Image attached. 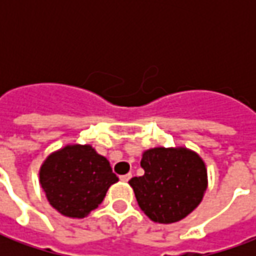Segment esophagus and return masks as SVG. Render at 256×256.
Returning a JSON list of instances; mask_svg holds the SVG:
<instances>
[{
  "label": "esophagus",
  "mask_w": 256,
  "mask_h": 256,
  "mask_svg": "<svg viewBox=\"0 0 256 256\" xmlns=\"http://www.w3.org/2000/svg\"><path fill=\"white\" fill-rule=\"evenodd\" d=\"M130 178H132V174H124V176H120V181L122 182H128Z\"/></svg>",
  "instance_id": "esophagus-1"
}]
</instances>
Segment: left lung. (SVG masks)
Returning a JSON list of instances; mask_svg holds the SVG:
<instances>
[{
    "mask_svg": "<svg viewBox=\"0 0 256 256\" xmlns=\"http://www.w3.org/2000/svg\"><path fill=\"white\" fill-rule=\"evenodd\" d=\"M144 176L133 177L140 208L154 222L174 224L188 216L202 203L208 177L204 160L185 146H156L142 152Z\"/></svg>",
    "mask_w": 256,
    "mask_h": 256,
    "instance_id": "8db88e82",
    "label": "left lung"
}]
</instances>
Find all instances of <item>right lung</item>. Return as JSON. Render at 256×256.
Segmentation results:
<instances>
[{
    "mask_svg": "<svg viewBox=\"0 0 256 256\" xmlns=\"http://www.w3.org/2000/svg\"><path fill=\"white\" fill-rule=\"evenodd\" d=\"M119 181L106 158L89 144H68L46 156L40 167V184L53 208L82 220L104 200Z\"/></svg>",
    "mask_w": 256,
    "mask_h": 256,
    "instance_id": "obj_1",
    "label": "right lung"
}]
</instances>
